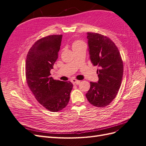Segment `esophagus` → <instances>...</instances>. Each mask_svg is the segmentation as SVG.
Returning <instances> with one entry per match:
<instances>
[{
    "instance_id": "34e87169",
    "label": "esophagus",
    "mask_w": 146,
    "mask_h": 146,
    "mask_svg": "<svg viewBox=\"0 0 146 146\" xmlns=\"http://www.w3.org/2000/svg\"><path fill=\"white\" fill-rule=\"evenodd\" d=\"M71 82L74 84V85H78V84L80 83V81L77 80H76V79H72V80H71Z\"/></svg>"
}]
</instances>
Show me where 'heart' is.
Wrapping results in <instances>:
<instances>
[{"instance_id":"b5f03b06","label":"heart","mask_w":146,"mask_h":146,"mask_svg":"<svg viewBox=\"0 0 146 146\" xmlns=\"http://www.w3.org/2000/svg\"><path fill=\"white\" fill-rule=\"evenodd\" d=\"M85 46V44L83 41H80V40H77V41H75L74 42H73L72 46V48L73 50L76 49V48H78V47H80L81 46Z\"/></svg>"}]
</instances>
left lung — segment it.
I'll return each instance as SVG.
<instances>
[{
    "label": "left lung",
    "instance_id": "obj_1",
    "mask_svg": "<svg viewBox=\"0 0 146 146\" xmlns=\"http://www.w3.org/2000/svg\"><path fill=\"white\" fill-rule=\"evenodd\" d=\"M87 33L91 63L99 67V80L98 83L90 82L86 97L91 104L102 108L111 102L120 88L123 61L118 48L108 37L97 33Z\"/></svg>",
    "mask_w": 146,
    "mask_h": 146
}]
</instances>
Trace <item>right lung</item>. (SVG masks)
I'll return each mask as SVG.
<instances>
[{
  "label": "right lung",
  "mask_w": 146,
  "mask_h": 146,
  "mask_svg": "<svg viewBox=\"0 0 146 146\" xmlns=\"http://www.w3.org/2000/svg\"><path fill=\"white\" fill-rule=\"evenodd\" d=\"M62 35H49L38 39L30 48L25 63L27 85L35 99L47 110L56 112L67 106L72 83L50 77L58 59Z\"/></svg>",
  "instance_id": "add662e5"
}]
</instances>
